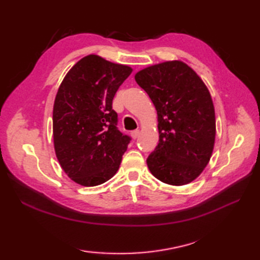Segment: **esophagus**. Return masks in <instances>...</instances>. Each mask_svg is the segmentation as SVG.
Here are the masks:
<instances>
[{
    "label": "esophagus",
    "instance_id": "1",
    "mask_svg": "<svg viewBox=\"0 0 260 260\" xmlns=\"http://www.w3.org/2000/svg\"><path fill=\"white\" fill-rule=\"evenodd\" d=\"M131 135H132V139H133V140H136L137 137L140 136V131H139V129L133 131V132H132V133H131Z\"/></svg>",
    "mask_w": 260,
    "mask_h": 260
}]
</instances>
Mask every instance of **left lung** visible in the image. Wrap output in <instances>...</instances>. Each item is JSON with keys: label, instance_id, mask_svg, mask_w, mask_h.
<instances>
[{"label": "left lung", "instance_id": "1", "mask_svg": "<svg viewBox=\"0 0 260 260\" xmlns=\"http://www.w3.org/2000/svg\"><path fill=\"white\" fill-rule=\"evenodd\" d=\"M135 80L157 112L158 144L146 163L151 173L171 185L196 180L212 155L215 115L202 79L180 60L142 69Z\"/></svg>", "mask_w": 260, "mask_h": 260}]
</instances>
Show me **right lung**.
I'll list each match as a JSON object with an SVG mask.
<instances>
[{
    "instance_id": "1",
    "label": "right lung",
    "mask_w": 260,
    "mask_h": 260,
    "mask_svg": "<svg viewBox=\"0 0 260 260\" xmlns=\"http://www.w3.org/2000/svg\"><path fill=\"white\" fill-rule=\"evenodd\" d=\"M133 69L97 54L80 59L53 105V144L60 167L76 183L95 186L117 172L131 137L117 128L113 99Z\"/></svg>"
}]
</instances>
